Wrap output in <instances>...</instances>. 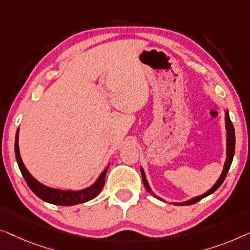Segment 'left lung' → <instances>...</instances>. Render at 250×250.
Returning <instances> with one entry per match:
<instances>
[{
    "instance_id": "1",
    "label": "left lung",
    "mask_w": 250,
    "mask_h": 250,
    "mask_svg": "<svg viewBox=\"0 0 250 250\" xmlns=\"http://www.w3.org/2000/svg\"><path fill=\"white\" fill-rule=\"evenodd\" d=\"M226 129H227V160H226V163H224V168L222 171V174H221V177L219 178V180L215 182V185L213 186L212 188L209 189L208 191L205 192V194L200 195V196H197L194 197V198L187 200V202H182V203H174L175 205H181V206H185V205H191V204H195L197 202H199L200 199H203L204 197L208 196L210 194H213L214 191L216 190L217 188L220 187L221 185L223 184L224 179H226L227 174H228V171H229V168L231 167V163H232V160H233V155H234V147H235V135H234V128H233V125H232V122L230 120V117H229V111H226ZM140 172H142V178H143V182H144V186H145L146 190L149 192L150 195H153L154 197H156L157 199H162L160 198L159 196H156L154 192L152 191V189H150L148 182H147V179H146V174L145 172H144L143 167L140 168Z\"/></svg>"
}]
</instances>
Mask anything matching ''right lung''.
I'll return each mask as SVG.
<instances>
[{
	"instance_id": "right-lung-1",
	"label": "right lung",
	"mask_w": 250,
	"mask_h": 250,
	"mask_svg": "<svg viewBox=\"0 0 250 250\" xmlns=\"http://www.w3.org/2000/svg\"><path fill=\"white\" fill-rule=\"evenodd\" d=\"M19 128L17 130L16 133V142H15V153L16 159L18 167L20 168L22 177L26 180L28 187L31 189L37 197H40L44 202L54 204V205H61V206H71L77 205V204L86 203L88 200L93 199L100 194L102 189L104 187L105 184V175H106L108 167L102 172L97 180L94 182L93 185L89 186L88 188L83 189V190H61V189H54L45 186L41 182H38L33 175L29 173L27 167H24L22 160H21L20 152H19Z\"/></svg>"
}]
</instances>
